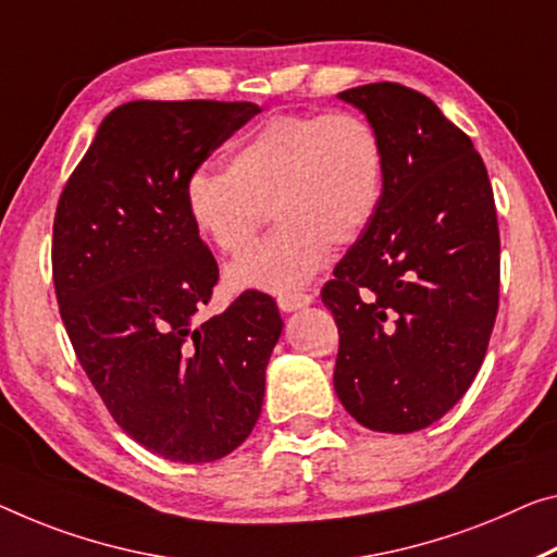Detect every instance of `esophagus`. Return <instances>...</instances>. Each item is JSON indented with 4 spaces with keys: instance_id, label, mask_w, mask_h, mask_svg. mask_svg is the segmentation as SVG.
<instances>
[{
    "instance_id": "obj_1",
    "label": "esophagus",
    "mask_w": 557,
    "mask_h": 557,
    "mask_svg": "<svg viewBox=\"0 0 557 557\" xmlns=\"http://www.w3.org/2000/svg\"><path fill=\"white\" fill-rule=\"evenodd\" d=\"M313 304V296L311 294H286V296H278V308L284 313H294L298 308H306Z\"/></svg>"
}]
</instances>
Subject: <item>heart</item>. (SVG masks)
<instances>
[{"instance_id":"1","label":"heart","mask_w":557,"mask_h":557,"mask_svg":"<svg viewBox=\"0 0 557 557\" xmlns=\"http://www.w3.org/2000/svg\"><path fill=\"white\" fill-rule=\"evenodd\" d=\"M386 147L371 122L350 111L276 114L242 136L226 171L196 169L184 182V211L201 242L224 256L251 249L267 209L278 228L226 269L236 294H294L379 216L386 196Z\"/></svg>"}]
</instances>
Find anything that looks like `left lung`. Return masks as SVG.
<instances>
[{
    "label": "left lung",
    "instance_id": "obj_1",
    "mask_svg": "<svg viewBox=\"0 0 557 557\" xmlns=\"http://www.w3.org/2000/svg\"><path fill=\"white\" fill-rule=\"evenodd\" d=\"M386 147V196L321 290L338 326L336 396L358 423L413 433L463 398L498 313L500 236L473 141L393 82L338 94Z\"/></svg>",
    "mask_w": 557,
    "mask_h": 557
}]
</instances>
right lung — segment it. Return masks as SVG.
Here are the masks:
<instances>
[{"label":"right lung","instance_id":"1","mask_svg":"<svg viewBox=\"0 0 557 557\" xmlns=\"http://www.w3.org/2000/svg\"><path fill=\"white\" fill-rule=\"evenodd\" d=\"M259 111L116 107L59 196L51 271L76 358L124 433L178 463H211L249 438L284 329L259 290L201 319L219 267L184 211L186 176Z\"/></svg>","mask_w":557,"mask_h":557}]
</instances>
